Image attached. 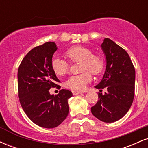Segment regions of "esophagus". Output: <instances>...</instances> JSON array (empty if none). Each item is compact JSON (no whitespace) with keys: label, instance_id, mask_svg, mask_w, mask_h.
<instances>
[{"label":"esophagus","instance_id":"esophagus-1","mask_svg":"<svg viewBox=\"0 0 148 148\" xmlns=\"http://www.w3.org/2000/svg\"><path fill=\"white\" fill-rule=\"evenodd\" d=\"M72 93L74 95H77L79 94H82V92H79V91H72Z\"/></svg>","mask_w":148,"mask_h":148}]
</instances>
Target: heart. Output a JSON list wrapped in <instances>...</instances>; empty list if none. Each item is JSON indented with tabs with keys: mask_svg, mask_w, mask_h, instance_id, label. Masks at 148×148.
Wrapping results in <instances>:
<instances>
[{
	"mask_svg": "<svg viewBox=\"0 0 148 148\" xmlns=\"http://www.w3.org/2000/svg\"><path fill=\"white\" fill-rule=\"evenodd\" d=\"M64 56L70 62H81L82 74L71 76L66 81V86L75 90H82L92 80L90 72L99 75L104 68V60L100 54L92 53V51L84 46H75L67 49ZM69 64L67 61L60 58H53L51 68L57 76H64L69 71Z\"/></svg>",
	"mask_w": 148,
	"mask_h": 148,
	"instance_id": "obj_1",
	"label": "heart"
}]
</instances>
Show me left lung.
Instances as JSON below:
<instances>
[{"mask_svg":"<svg viewBox=\"0 0 148 148\" xmlns=\"http://www.w3.org/2000/svg\"><path fill=\"white\" fill-rule=\"evenodd\" d=\"M106 60V70L97 89L99 100L91 108L92 115L104 123H113L121 119L130 110L134 97L135 69L125 49L108 38L101 45Z\"/></svg>","mask_w":148,"mask_h":148,"instance_id":"8db88e82","label":"left lung"}]
</instances>
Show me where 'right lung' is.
<instances>
[{
	"label": "right lung",
	"instance_id": "add662e5",
	"mask_svg": "<svg viewBox=\"0 0 148 148\" xmlns=\"http://www.w3.org/2000/svg\"><path fill=\"white\" fill-rule=\"evenodd\" d=\"M56 43L48 42L30 50L18 69L19 101L30 120L44 128H54L65 120L69 113L68 100L72 92L62 89L56 95L49 90L60 82L51 68ZM60 88V86H58Z\"/></svg>",
	"mask_w": 148,
	"mask_h": 148
}]
</instances>
